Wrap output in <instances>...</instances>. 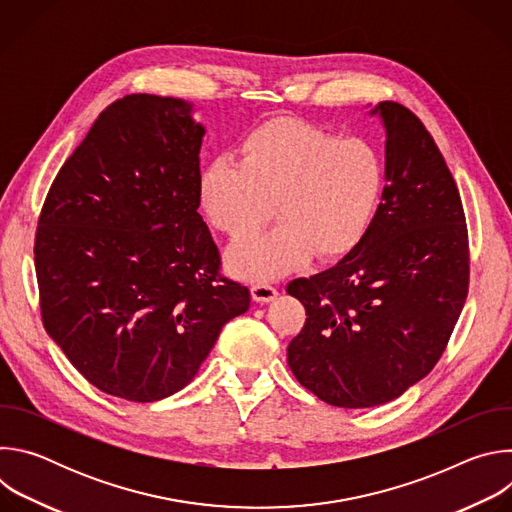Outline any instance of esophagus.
<instances>
[{"mask_svg":"<svg viewBox=\"0 0 512 512\" xmlns=\"http://www.w3.org/2000/svg\"><path fill=\"white\" fill-rule=\"evenodd\" d=\"M251 296L257 304H267L273 298H277V287H273L271 283H253L251 285Z\"/></svg>","mask_w":512,"mask_h":512,"instance_id":"esophagus-1","label":"esophagus"}]
</instances>
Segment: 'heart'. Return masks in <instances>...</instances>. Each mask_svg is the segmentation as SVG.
Segmentation results:
<instances>
[{"instance_id":"b5f03b06","label":"heart","mask_w":512,"mask_h":512,"mask_svg":"<svg viewBox=\"0 0 512 512\" xmlns=\"http://www.w3.org/2000/svg\"><path fill=\"white\" fill-rule=\"evenodd\" d=\"M383 182V158L373 143L277 119L247 135L241 162L212 160L198 192L208 221L231 239L257 233L271 214L279 218L275 229L227 253L235 275L269 281L312 253L334 259L352 251L373 223Z\"/></svg>"}]
</instances>
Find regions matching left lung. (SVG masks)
I'll list each match as a JSON object with an SVG mask.
<instances>
[{
  "label": "left lung",
  "instance_id": "1",
  "mask_svg": "<svg viewBox=\"0 0 512 512\" xmlns=\"http://www.w3.org/2000/svg\"><path fill=\"white\" fill-rule=\"evenodd\" d=\"M385 188L369 231L334 267L289 281L306 308L287 346L296 379L334 407L389 403L446 350L468 296L470 251L458 186L425 125L383 101Z\"/></svg>",
  "mask_w": 512,
  "mask_h": 512
}]
</instances>
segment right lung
<instances>
[{"instance_id":"1","label":"right lung","mask_w":512,"mask_h":512,"mask_svg":"<svg viewBox=\"0 0 512 512\" xmlns=\"http://www.w3.org/2000/svg\"><path fill=\"white\" fill-rule=\"evenodd\" d=\"M192 103L127 95L64 162L34 243L48 336L91 385L152 403L184 389L249 289L218 273L198 212Z\"/></svg>"}]
</instances>
